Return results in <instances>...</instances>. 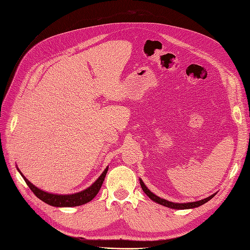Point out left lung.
<instances>
[{"mask_svg": "<svg viewBox=\"0 0 250 250\" xmlns=\"http://www.w3.org/2000/svg\"><path fill=\"white\" fill-rule=\"evenodd\" d=\"M140 184H141V187H142V188H143V191L145 192V194L148 196V197H149L151 200H153L154 202L160 203V204H162V206H164V207H167V208H175V209H187V208H198V207L202 206V204L208 202V200H210V199L213 198L214 196L216 195V193H215V194H213V195H210L209 197H208V198H204V199H202V200L195 201V202L175 203V202H171V201H168V200H166V199H163V198H161V197H158V196H156L155 194H153V193L151 192V191L149 190V188L145 186V184L143 183L142 179H140Z\"/></svg>", "mask_w": 250, "mask_h": 250, "instance_id": "1", "label": "left lung"}]
</instances>
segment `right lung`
Listing matches in <instances>:
<instances>
[{
    "label": "right lung",
    "mask_w": 250,
    "mask_h": 250,
    "mask_svg": "<svg viewBox=\"0 0 250 250\" xmlns=\"http://www.w3.org/2000/svg\"><path fill=\"white\" fill-rule=\"evenodd\" d=\"M107 171H108V167L103 171L100 177L98 178L89 188H85V190H83L79 193L70 194V195H59V194H51L48 192H44L42 190H40L39 188L30 183V181L22 175L21 172L19 170L21 177L25 179L26 184L30 188V190L34 193V195L37 198H40L42 201L50 204L52 207H57V208L78 207L89 202L90 200H93L95 198V196L98 194V192H99V190L101 188V186L103 184L105 176H106Z\"/></svg>",
    "instance_id": "1"
}]
</instances>
